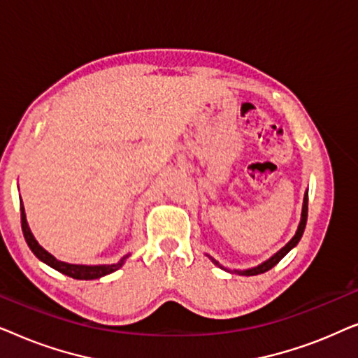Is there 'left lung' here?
Returning <instances> with one entry per match:
<instances>
[{
	"label": "left lung",
	"instance_id": "1",
	"mask_svg": "<svg viewBox=\"0 0 358 358\" xmlns=\"http://www.w3.org/2000/svg\"><path fill=\"white\" fill-rule=\"evenodd\" d=\"M306 218H308V192L305 194V199H303V210H301V220H300V224H298V229H296V233H295V236H293L290 241H288L285 246H283L280 251L278 252H275L273 254V256L271 257V259H267L266 262H262V264H259L257 267H252V268H246V271H233L234 273H239V275H259V273H264V272H267V271H271V268L273 267V266H277L278 262L282 261L283 257L287 256V252L290 251V249H293L298 244V241H300L301 239V236H303V231H305V227H306ZM212 259V261L217 264V266L220 267V268H224L222 264L220 262H217L215 261L213 257H210ZM224 271H228V268H224ZM229 272V271H228Z\"/></svg>",
	"mask_w": 358,
	"mask_h": 358
}]
</instances>
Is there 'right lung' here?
Listing matches in <instances>:
<instances>
[{
	"label": "right lung",
	"mask_w": 358,
	"mask_h": 358,
	"mask_svg": "<svg viewBox=\"0 0 358 358\" xmlns=\"http://www.w3.org/2000/svg\"><path fill=\"white\" fill-rule=\"evenodd\" d=\"M21 224H22V233L24 238H26L27 246L31 248V251L36 254V257L38 261L45 262L47 266H50L55 271L65 273V275L71 277V278H78V280H94V278H101L107 275V273H112L124 266L125 259L130 256L127 254L120 259L117 264H104V266H80V264H68V262H62L58 261L57 257H53L50 252H47L41 244L37 243V239L34 238V234L31 233V228H29L27 220H26V212H24V205L21 200Z\"/></svg>",
	"instance_id": "obj_1"
}]
</instances>
